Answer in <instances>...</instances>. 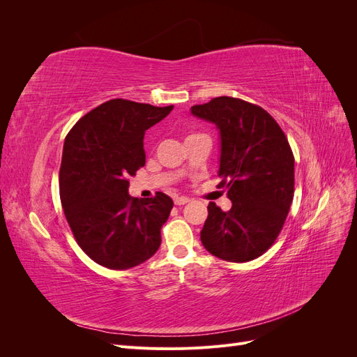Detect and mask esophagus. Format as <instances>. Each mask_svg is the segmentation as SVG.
<instances>
[{
  "instance_id": "esophagus-1",
  "label": "esophagus",
  "mask_w": 357,
  "mask_h": 357,
  "mask_svg": "<svg viewBox=\"0 0 357 357\" xmlns=\"http://www.w3.org/2000/svg\"><path fill=\"white\" fill-rule=\"evenodd\" d=\"M189 202V198H186V197H177L176 199H174V204L176 205H185V204H188Z\"/></svg>"
}]
</instances>
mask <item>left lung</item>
Listing matches in <instances>:
<instances>
[{
	"mask_svg": "<svg viewBox=\"0 0 357 357\" xmlns=\"http://www.w3.org/2000/svg\"><path fill=\"white\" fill-rule=\"evenodd\" d=\"M190 113L215 125L220 135L219 186L231 210L208 204L202 245L228 262L264 255L282 231L294 199L295 159L282 128L262 107L219 96Z\"/></svg>",
	"mask_w": 357,
	"mask_h": 357,
	"instance_id": "left-lung-1",
	"label": "left lung"
}]
</instances>
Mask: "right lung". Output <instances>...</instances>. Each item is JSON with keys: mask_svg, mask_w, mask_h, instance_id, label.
<instances>
[{"mask_svg": "<svg viewBox=\"0 0 357 357\" xmlns=\"http://www.w3.org/2000/svg\"><path fill=\"white\" fill-rule=\"evenodd\" d=\"M172 109L110 100L83 116L63 143V213L82 250L105 268H134L160 245L174 202L162 192L149 199L129 197L128 178L146 164V131Z\"/></svg>", "mask_w": 357, "mask_h": 357, "instance_id": "add662e5", "label": "right lung"}]
</instances>
